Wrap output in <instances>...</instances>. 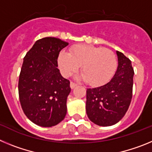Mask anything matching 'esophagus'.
<instances>
[{"label":"esophagus","mask_w":152,"mask_h":152,"mask_svg":"<svg viewBox=\"0 0 152 152\" xmlns=\"http://www.w3.org/2000/svg\"><path fill=\"white\" fill-rule=\"evenodd\" d=\"M76 86H77V84H75V83L72 82V81H71V83H70V87H71V88H72V89H74V88H75Z\"/></svg>","instance_id":"obj_1"}]
</instances>
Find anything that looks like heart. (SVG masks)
Masks as SVG:
<instances>
[{
	"instance_id": "b5f03b06",
	"label": "heart",
	"mask_w": 152,
	"mask_h": 152,
	"mask_svg": "<svg viewBox=\"0 0 152 152\" xmlns=\"http://www.w3.org/2000/svg\"><path fill=\"white\" fill-rule=\"evenodd\" d=\"M61 73L65 76L76 72L80 65L81 77L90 85H100L110 79L117 67L116 54L109 49L79 44L61 52L58 58Z\"/></svg>"
}]
</instances>
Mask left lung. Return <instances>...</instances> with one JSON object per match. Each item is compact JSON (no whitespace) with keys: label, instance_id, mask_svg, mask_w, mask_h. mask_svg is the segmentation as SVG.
Instances as JSON below:
<instances>
[{"label":"left lung","instance_id":"left-lung-1","mask_svg":"<svg viewBox=\"0 0 152 152\" xmlns=\"http://www.w3.org/2000/svg\"><path fill=\"white\" fill-rule=\"evenodd\" d=\"M118 67L108 83L87 89L86 112L94 124L110 126L123 119L132 96L134 70L128 58L116 51Z\"/></svg>","mask_w":152,"mask_h":152}]
</instances>
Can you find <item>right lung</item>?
I'll return each instance as SVG.
<instances>
[{"label":"right lung","instance_id":"add662e5","mask_svg":"<svg viewBox=\"0 0 152 152\" xmlns=\"http://www.w3.org/2000/svg\"><path fill=\"white\" fill-rule=\"evenodd\" d=\"M68 45L55 37L42 38L23 58L18 84L20 102L28 119L38 126L52 127L66 116L70 81L61 75L57 60Z\"/></svg>","mask_w":152,"mask_h":152}]
</instances>
